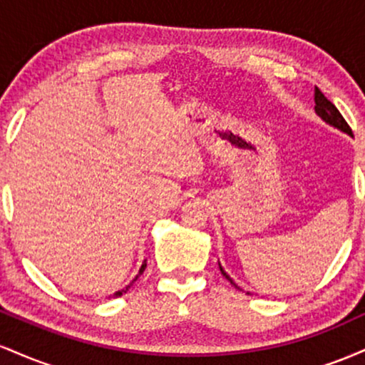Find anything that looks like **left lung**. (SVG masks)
<instances>
[{"mask_svg": "<svg viewBox=\"0 0 365 365\" xmlns=\"http://www.w3.org/2000/svg\"><path fill=\"white\" fill-rule=\"evenodd\" d=\"M314 101H316V106H314V110H316L317 116H319L322 121H326V123L331 125V127L338 128V130H340V132L346 133V135L354 137V133H351V128L349 127V123H346L345 118H343V116L340 115V111L336 110V106H334V104L331 103V101H328V99L324 98V94H322V92L317 89V87H316V91H314ZM217 266H220L221 274H223L225 278L228 279V282L237 288V290H242V288L238 287V284L233 282L232 278H230V274L226 273V271L223 269V266H221L220 262H217ZM247 295H250V293L247 292Z\"/></svg>", "mask_w": 365, "mask_h": 365, "instance_id": "left-lung-1", "label": "left lung"}]
</instances>
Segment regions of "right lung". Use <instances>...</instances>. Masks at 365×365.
Instances as JSON below:
<instances>
[{
    "label": "right lung",
    "mask_w": 365,
    "mask_h": 365,
    "mask_svg": "<svg viewBox=\"0 0 365 365\" xmlns=\"http://www.w3.org/2000/svg\"><path fill=\"white\" fill-rule=\"evenodd\" d=\"M145 266H148V264H145V261H144V262H142L140 269H139V274H137V276H135V278H133V279H132V282H130V283L127 284V287H125V288H121V290H118V292H115V293H113V295H110V299H116V297H121V295H125V293H127V292L130 290V287H132V284L137 282V278H139V276H140L142 273H144Z\"/></svg>",
    "instance_id": "right-lung-1"
}]
</instances>
